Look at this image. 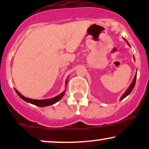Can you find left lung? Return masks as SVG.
Returning <instances> with one entry per match:
<instances>
[{
    "mask_svg": "<svg viewBox=\"0 0 149 149\" xmlns=\"http://www.w3.org/2000/svg\"><path fill=\"white\" fill-rule=\"evenodd\" d=\"M124 39H125V38H124ZM127 43H128V42H127ZM128 45H129V43H128ZM136 74L135 75L134 78V80H133V81H132V84L130 85V87H129V88L127 89V91H126L125 92L124 95H123L122 97H121L120 100H123L124 98H125V97H127L128 95H130V92H131L132 91V90H133V89H134V88L135 83H136Z\"/></svg>",
    "mask_w": 149,
    "mask_h": 149,
    "instance_id": "1",
    "label": "left lung"
}]
</instances>
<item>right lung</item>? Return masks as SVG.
I'll return each mask as SVG.
<instances>
[{
	"instance_id": "right-lung-1",
	"label": "right lung",
	"mask_w": 149,
	"mask_h": 149,
	"mask_svg": "<svg viewBox=\"0 0 149 149\" xmlns=\"http://www.w3.org/2000/svg\"><path fill=\"white\" fill-rule=\"evenodd\" d=\"M67 80H66V83H67ZM15 91H16L17 94L19 95V97H21L22 100H24L25 102H29L31 104H34V105L38 106V107H45L49 105H52V104H55L56 102H57L58 101L60 100L62 98V97L64 95V92H63L62 93L60 94V95H58L57 97H54V98L52 99H49V100H31V99L26 98V97H24L23 95H22L17 90H15Z\"/></svg>"
}]
</instances>
